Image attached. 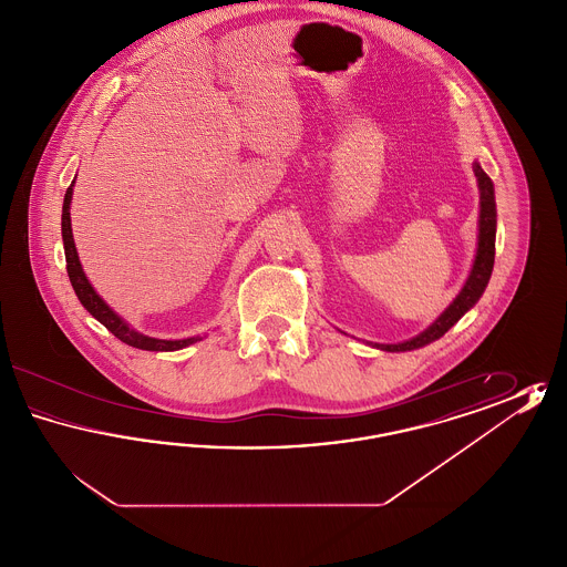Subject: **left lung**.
<instances>
[{
  "mask_svg": "<svg viewBox=\"0 0 567 567\" xmlns=\"http://www.w3.org/2000/svg\"><path fill=\"white\" fill-rule=\"evenodd\" d=\"M474 174L478 181V190H481V218H478V248L474 257L472 271L458 291V296L453 299V303L433 321L425 331L419 336L400 342V344H372L380 351L404 352L421 349L425 344H432L440 340L458 319L474 308V303L485 293L491 271H493V261H495V227H497V210H495V189L491 178L486 176L485 169L481 163L474 162Z\"/></svg>",
  "mask_w": 567,
  "mask_h": 567,
  "instance_id": "1",
  "label": "left lung"
}]
</instances>
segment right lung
Instances as JSON below:
<instances>
[{
  "label": "right lung",
  "instance_id": "right-lung-1",
  "mask_svg": "<svg viewBox=\"0 0 567 567\" xmlns=\"http://www.w3.org/2000/svg\"><path fill=\"white\" fill-rule=\"evenodd\" d=\"M72 193H74V181L72 185L65 190V197H63V210H61V236H63V248H65V264H68V276H70V282L74 287V293L81 299L82 306L91 312L93 319H97L100 323L104 324L109 329L110 333H114L121 342L134 347V349H142V351H155V352H167V351H181L189 344L199 342L202 338L195 336V338H185V340H159V338H151V336H144L140 331H135L130 327V323H125L109 303L102 299V297L95 293V289L91 287L89 278L84 276L82 271L81 259H79V252H76V246H74V236H72V218H70V204H72Z\"/></svg>",
  "mask_w": 567,
  "mask_h": 567
}]
</instances>
